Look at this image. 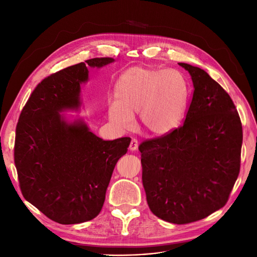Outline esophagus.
Wrapping results in <instances>:
<instances>
[{
  "label": "esophagus",
  "instance_id": "1",
  "mask_svg": "<svg viewBox=\"0 0 257 257\" xmlns=\"http://www.w3.org/2000/svg\"><path fill=\"white\" fill-rule=\"evenodd\" d=\"M138 148H139V142H138V140L132 139L131 142H130V145H129V149H130L131 151H136V150H138Z\"/></svg>",
  "mask_w": 257,
  "mask_h": 257
}]
</instances>
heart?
<instances>
[{
	"label": "heart",
	"mask_w": 257,
	"mask_h": 257,
	"mask_svg": "<svg viewBox=\"0 0 257 257\" xmlns=\"http://www.w3.org/2000/svg\"><path fill=\"white\" fill-rule=\"evenodd\" d=\"M115 97L107 110L112 124L128 129L134 113L140 112L141 123L148 132L165 136L176 129L184 117L188 87L178 70L134 66L119 76Z\"/></svg>",
	"instance_id": "1"
}]
</instances>
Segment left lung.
I'll return each instance as SVG.
<instances>
[{"instance_id":"obj_1","label":"left lung","mask_w":257,"mask_h":257,"mask_svg":"<svg viewBox=\"0 0 257 257\" xmlns=\"http://www.w3.org/2000/svg\"><path fill=\"white\" fill-rule=\"evenodd\" d=\"M194 92L184 123L139 150L151 211L173 224L208 217L229 199L240 168L242 128L233 101L205 71L179 63Z\"/></svg>"}]
</instances>
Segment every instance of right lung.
I'll list each match as a JSON object with an SVG mask.
<instances>
[{"label": "right lung", "mask_w": 257, "mask_h": 257, "mask_svg": "<svg viewBox=\"0 0 257 257\" xmlns=\"http://www.w3.org/2000/svg\"><path fill=\"white\" fill-rule=\"evenodd\" d=\"M91 58L46 77L21 111L15 164L24 198L59 224L90 221L100 213L117 160L130 138L103 141L81 120L66 123L60 111L77 109L80 84L89 67L112 62Z\"/></svg>", "instance_id": "right-lung-1"}]
</instances>
